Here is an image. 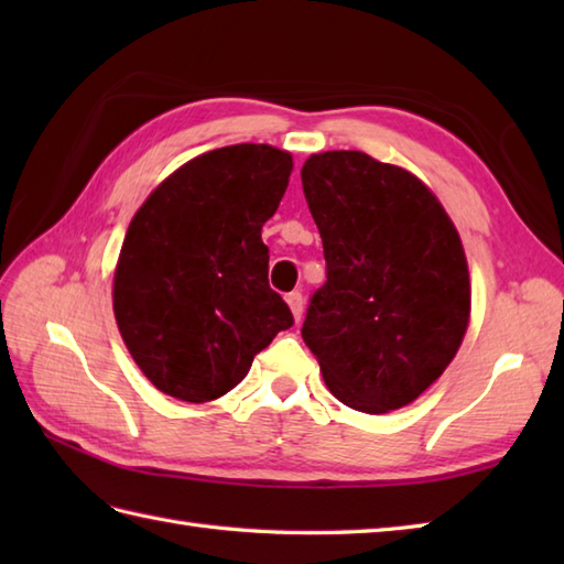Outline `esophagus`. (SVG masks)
<instances>
[{"label": "esophagus", "mask_w": 564, "mask_h": 564, "mask_svg": "<svg viewBox=\"0 0 564 564\" xmlns=\"http://www.w3.org/2000/svg\"><path fill=\"white\" fill-rule=\"evenodd\" d=\"M285 303H289V307H291V313H293L295 322H301V317H303V310H305V297H303V293H301V291H293V293H289V295H285Z\"/></svg>", "instance_id": "1"}]
</instances>
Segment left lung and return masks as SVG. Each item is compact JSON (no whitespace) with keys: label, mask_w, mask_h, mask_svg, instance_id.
<instances>
[{"label":"left lung","mask_w":564,"mask_h":564,"mask_svg":"<svg viewBox=\"0 0 564 564\" xmlns=\"http://www.w3.org/2000/svg\"><path fill=\"white\" fill-rule=\"evenodd\" d=\"M301 176L327 261L303 339L339 402L400 410L441 378L465 337L460 235L429 186L366 152L313 154Z\"/></svg>","instance_id":"1"}]
</instances>
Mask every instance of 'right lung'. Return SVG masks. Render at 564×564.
Instances as JSON below:
<instances>
[{"label":"right lung","instance_id":"obj_1","mask_svg":"<svg viewBox=\"0 0 564 564\" xmlns=\"http://www.w3.org/2000/svg\"><path fill=\"white\" fill-rule=\"evenodd\" d=\"M291 172V154L271 145L210 150L166 176L130 220L113 313L133 361L164 394L223 398L293 327L261 242Z\"/></svg>","mask_w":564,"mask_h":564}]
</instances>
